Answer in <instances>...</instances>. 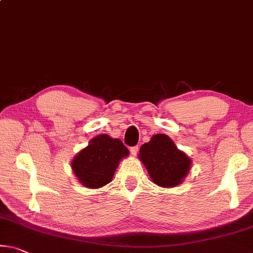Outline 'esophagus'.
Instances as JSON below:
<instances>
[{
	"mask_svg": "<svg viewBox=\"0 0 253 253\" xmlns=\"http://www.w3.org/2000/svg\"><path fill=\"white\" fill-rule=\"evenodd\" d=\"M137 152H138V146H133V147H130V153H131V155H136L137 154Z\"/></svg>",
	"mask_w": 253,
	"mask_h": 253,
	"instance_id": "esophagus-1",
	"label": "esophagus"
}]
</instances>
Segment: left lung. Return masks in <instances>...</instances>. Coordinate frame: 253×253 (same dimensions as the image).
Wrapping results in <instances>:
<instances>
[{
    "mask_svg": "<svg viewBox=\"0 0 253 253\" xmlns=\"http://www.w3.org/2000/svg\"><path fill=\"white\" fill-rule=\"evenodd\" d=\"M138 159L152 181L163 188L179 186L189 173L192 163L189 156L166 134L153 135L150 142L143 144Z\"/></svg>",
    "mask_w": 253,
    "mask_h": 253,
    "instance_id": "obj_1",
    "label": "left lung"
}]
</instances>
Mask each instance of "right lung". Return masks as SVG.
Returning <instances> with one entry per match:
<instances>
[{
    "label": "right lung",
    "mask_w": 253,
    "mask_h": 253,
    "mask_svg": "<svg viewBox=\"0 0 253 253\" xmlns=\"http://www.w3.org/2000/svg\"><path fill=\"white\" fill-rule=\"evenodd\" d=\"M128 155L129 151L120 139L101 134L74 156L72 171L82 186L97 189L111 181L119 162Z\"/></svg>",
    "instance_id": "add662e5"
}]
</instances>
